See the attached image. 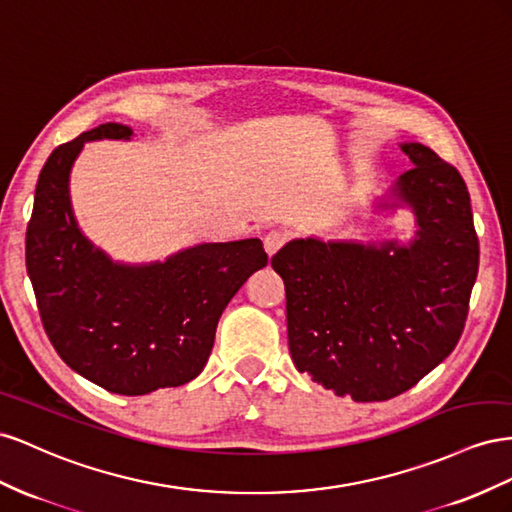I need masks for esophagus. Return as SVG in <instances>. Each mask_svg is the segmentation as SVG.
<instances>
[{
	"label": "esophagus",
	"instance_id": "34e87169",
	"mask_svg": "<svg viewBox=\"0 0 512 512\" xmlns=\"http://www.w3.org/2000/svg\"><path fill=\"white\" fill-rule=\"evenodd\" d=\"M285 242H287V233H285V231H281V229H272V231H268V233H266V238H264L266 253H268V255H274V253L279 251V248H281Z\"/></svg>",
	"mask_w": 512,
	"mask_h": 512
}]
</instances>
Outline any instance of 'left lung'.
Segmentation results:
<instances>
[{
	"mask_svg": "<svg viewBox=\"0 0 512 512\" xmlns=\"http://www.w3.org/2000/svg\"><path fill=\"white\" fill-rule=\"evenodd\" d=\"M401 150L414 167L392 193L416 214L410 244L306 238L272 257L285 281L296 369L360 403L410 390L455 349L478 274L461 173L422 143H403Z\"/></svg>",
	"mask_w": 512,
	"mask_h": 512,
	"instance_id": "1",
	"label": "left lung"
}]
</instances>
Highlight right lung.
I'll return each instance as SVG.
<instances>
[{
  "label": "right lung",
  "mask_w": 512,
  "mask_h": 512,
  "mask_svg": "<svg viewBox=\"0 0 512 512\" xmlns=\"http://www.w3.org/2000/svg\"><path fill=\"white\" fill-rule=\"evenodd\" d=\"M130 137V126L107 122L51 152L27 223L25 266L60 358L100 388L139 397L203 371L218 317L268 255L261 240L248 238L124 266L94 248L72 214L70 169L85 141Z\"/></svg>",
  "instance_id": "right-lung-1"
}]
</instances>
